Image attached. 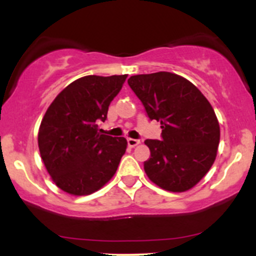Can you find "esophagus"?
<instances>
[{
	"label": "esophagus",
	"instance_id": "esophagus-1",
	"mask_svg": "<svg viewBox=\"0 0 256 256\" xmlns=\"http://www.w3.org/2000/svg\"><path fill=\"white\" fill-rule=\"evenodd\" d=\"M128 144L130 147H135L138 144H140V140H136V138H128Z\"/></svg>",
	"mask_w": 256,
	"mask_h": 256
}]
</instances>
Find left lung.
<instances>
[{
    "mask_svg": "<svg viewBox=\"0 0 256 256\" xmlns=\"http://www.w3.org/2000/svg\"><path fill=\"white\" fill-rule=\"evenodd\" d=\"M128 82L150 120L161 122V141H144L151 152L144 162L147 177L170 192L190 190L216 156L220 130L213 108L196 85L168 72L132 76Z\"/></svg>",
    "mask_w": 256,
    "mask_h": 256,
    "instance_id": "1",
    "label": "left lung"
}]
</instances>
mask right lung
Returning a JSON list of instances; mask_svg holds the SVG:
<instances>
[{
    "instance_id": "right-lung-1",
    "label": "right lung",
    "mask_w": 256,
    "mask_h": 256,
    "mask_svg": "<svg viewBox=\"0 0 256 256\" xmlns=\"http://www.w3.org/2000/svg\"><path fill=\"white\" fill-rule=\"evenodd\" d=\"M128 76H86L62 90L40 122L38 146L48 174L73 196L92 194L112 180L128 146L100 134L110 102Z\"/></svg>"
}]
</instances>
